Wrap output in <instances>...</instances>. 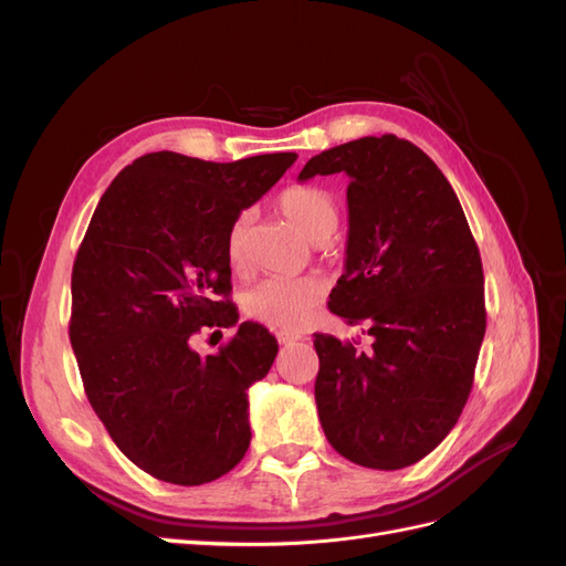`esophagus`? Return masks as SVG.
<instances>
[{
    "label": "esophagus",
    "mask_w": 566,
    "mask_h": 566,
    "mask_svg": "<svg viewBox=\"0 0 566 566\" xmlns=\"http://www.w3.org/2000/svg\"><path fill=\"white\" fill-rule=\"evenodd\" d=\"M276 337H279V342H281V345H293V342H297V339H300V333H290V331H279V333H276Z\"/></svg>",
    "instance_id": "esophagus-1"
}]
</instances>
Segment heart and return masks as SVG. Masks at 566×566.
<instances>
[{
    "mask_svg": "<svg viewBox=\"0 0 566 566\" xmlns=\"http://www.w3.org/2000/svg\"><path fill=\"white\" fill-rule=\"evenodd\" d=\"M281 214L312 241H325L337 227V205L328 191L312 184H293L276 200ZM250 217H238L227 235V260L233 271L248 264ZM325 295V281L318 276H269L245 293V312L273 328L295 331L314 314Z\"/></svg>",
    "mask_w": 566,
    "mask_h": 566,
    "instance_id": "heart-1",
    "label": "heart"
}]
</instances>
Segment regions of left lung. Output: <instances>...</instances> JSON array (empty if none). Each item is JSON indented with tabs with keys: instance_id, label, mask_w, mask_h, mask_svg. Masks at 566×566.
Masks as SVG:
<instances>
[{
	"instance_id": "1",
	"label": "left lung",
	"mask_w": 566,
	"mask_h": 566,
	"mask_svg": "<svg viewBox=\"0 0 566 566\" xmlns=\"http://www.w3.org/2000/svg\"><path fill=\"white\" fill-rule=\"evenodd\" d=\"M349 177L345 273L331 312L368 323L373 345L314 333L316 406L331 447L370 470H401L443 441L468 403L486 333L484 269L458 196L394 134L323 150L300 179Z\"/></svg>"
}]
</instances>
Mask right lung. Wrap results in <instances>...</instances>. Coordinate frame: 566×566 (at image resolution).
Masks as SVG:
<instances>
[{"label": "right lung", "mask_w": 566, "mask_h": 566, "mask_svg": "<svg viewBox=\"0 0 566 566\" xmlns=\"http://www.w3.org/2000/svg\"><path fill=\"white\" fill-rule=\"evenodd\" d=\"M295 158L148 153L113 179L84 233L67 328L82 385L117 449L163 482H214L250 447L248 387L269 373L276 337L245 321L208 356L191 337L238 323L229 229Z\"/></svg>", "instance_id": "right-lung-1"}]
</instances>
